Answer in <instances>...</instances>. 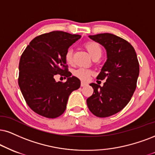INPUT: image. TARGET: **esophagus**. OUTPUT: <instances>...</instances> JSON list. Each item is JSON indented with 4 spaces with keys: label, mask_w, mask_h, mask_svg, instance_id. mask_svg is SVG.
Here are the masks:
<instances>
[{
    "label": "esophagus",
    "mask_w": 155,
    "mask_h": 155,
    "mask_svg": "<svg viewBox=\"0 0 155 155\" xmlns=\"http://www.w3.org/2000/svg\"><path fill=\"white\" fill-rule=\"evenodd\" d=\"M87 85V84L86 83H84V82H81V87H84V86H85V85Z\"/></svg>",
    "instance_id": "34e87169"
}]
</instances>
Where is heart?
<instances>
[{
	"mask_svg": "<svg viewBox=\"0 0 155 155\" xmlns=\"http://www.w3.org/2000/svg\"><path fill=\"white\" fill-rule=\"evenodd\" d=\"M85 48L87 49V51L91 56L95 57L96 56H101L102 54V49L98 43L93 41H89L85 44ZM64 60L66 62L69 64H71L73 62V57H72V50L71 49H68L66 51L64 54ZM93 71L91 69L86 68H79L73 71V74L75 77L81 79L83 81H87L91 77V74H93Z\"/></svg>",
	"mask_w": 155,
	"mask_h": 155,
	"instance_id": "1",
	"label": "heart"
}]
</instances>
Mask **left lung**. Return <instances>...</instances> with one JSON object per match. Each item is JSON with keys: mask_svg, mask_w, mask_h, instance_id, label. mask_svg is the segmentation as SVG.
I'll return each mask as SVG.
<instances>
[{"mask_svg": "<svg viewBox=\"0 0 155 155\" xmlns=\"http://www.w3.org/2000/svg\"><path fill=\"white\" fill-rule=\"evenodd\" d=\"M104 46L107 60L96 78L105 80L102 87L91 83L93 93L87 99L93 114L104 118L114 115L128 104L137 87L139 64L136 51L125 39L109 33L90 35Z\"/></svg>", "mask_w": 155, "mask_h": 155, "instance_id": "1", "label": "left lung"}]
</instances>
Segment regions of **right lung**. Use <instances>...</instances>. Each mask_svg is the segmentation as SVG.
Segmentation results:
<instances>
[{
	"instance_id": "obj_1",
	"label": "right lung",
	"mask_w": 155,
	"mask_h": 155,
	"mask_svg": "<svg viewBox=\"0 0 155 155\" xmlns=\"http://www.w3.org/2000/svg\"><path fill=\"white\" fill-rule=\"evenodd\" d=\"M78 34L54 31L32 40L21 56L18 85L26 104L40 116L54 118L66 109L69 95L81 86V81L72 76L64 60L66 51L81 38ZM59 74L68 78L56 82Z\"/></svg>"
}]
</instances>
